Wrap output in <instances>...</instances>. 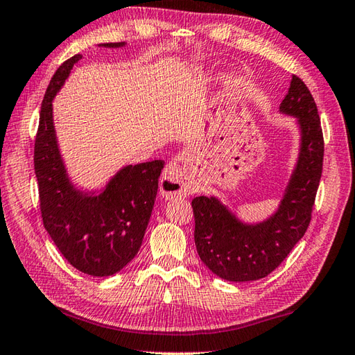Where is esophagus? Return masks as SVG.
<instances>
[{"label": "esophagus", "instance_id": "34e87169", "mask_svg": "<svg viewBox=\"0 0 355 355\" xmlns=\"http://www.w3.org/2000/svg\"><path fill=\"white\" fill-rule=\"evenodd\" d=\"M159 187L162 196H165L167 199L187 198V196H190L193 191L185 168L175 161L168 162L167 167L164 168L159 180Z\"/></svg>", "mask_w": 355, "mask_h": 355}]
</instances>
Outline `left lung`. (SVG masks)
Instances as JSON below:
<instances>
[{
    "mask_svg": "<svg viewBox=\"0 0 355 355\" xmlns=\"http://www.w3.org/2000/svg\"><path fill=\"white\" fill-rule=\"evenodd\" d=\"M279 111L301 129L297 164L278 211L261 223H243L216 198L193 199L194 243L203 264L226 281H257L284 261L310 225L324 164L318 106L297 76L291 77Z\"/></svg>",
    "mask_w": 355,
    "mask_h": 355,
    "instance_id": "8db88e82",
    "label": "left lung"
}]
</instances>
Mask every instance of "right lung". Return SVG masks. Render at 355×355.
<instances>
[{
	"instance_id": "1",
	"label": "right lung",
	"mask_w": 355,
	"mask_h": 355,
	"mask_svg": "<svg viewBox=\"0 0 355 355\" xmlns=\"http://www.w3.org/2000/svg\"><path fill=\"white\" fill-rule=\"evenodd\" d=\"M123 45L103 44L109 49ZM80 59V54H76L65 60L45 91L35 139V173L42 222L60 254L77 270L109 277L138 254L164 161L128 165L98 196L77 190L69 182L54 132L53 98Z\"/></svg>"
}]
</instances>
